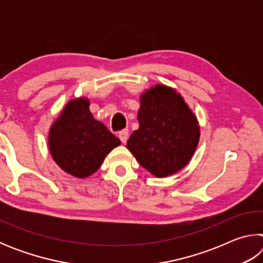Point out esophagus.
<instances>
[{
    "mask_svg": "<svg viewBox=\"0 0 263 263\" xmlns=\"http://www.w3.org/2000/svg\"><path fill=\"white\" fill-rule=\"evenodd\" d=\"M118 137H119V139H121L123 144H125V142L127 141V138H128V130L121 131L118 133Z\"/></svg>",
    "mask_w": 263,
    "mask_h": 263,
    "instance_id": "1",
    "label": "esophagus"
}]
</instances>
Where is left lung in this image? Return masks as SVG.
<instances>
[{
    "instance_id": "1",
    "label": "left lung",
    "mask_w": 263,
    "mask_h": 263,
    "mask_svg": "<svg viewBox=\"0 0 263 263\" xmlns=\"http://www.w3.org/2000/svg\"><path fill=\"white\" fill-rule=\"evenodd\" d=\"M139 128L126 147L142 167L167 177L188 164L199 141L195 114L175 89L157 84L140 96Z\"/></svg>"
}]
</instances>
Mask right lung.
<instances>
[{
    "instance_id": "add662e5",
    "label": "right lung",
    "mask_w": 263,
    "mask_h": 263,
    "mask_svg": "<svg viewBox=\"0 0 263 263\" xmlns=\"http://www.w3.org/2000/svg\"><path fill=\"white\" fill-rule=\"evenodd\" d=\"M88 99L69 101L48 133V148L62 171L79 179L90 176L101 167L106 155L121 145L89 110Z\"/></svg>"
}]
</instances>
